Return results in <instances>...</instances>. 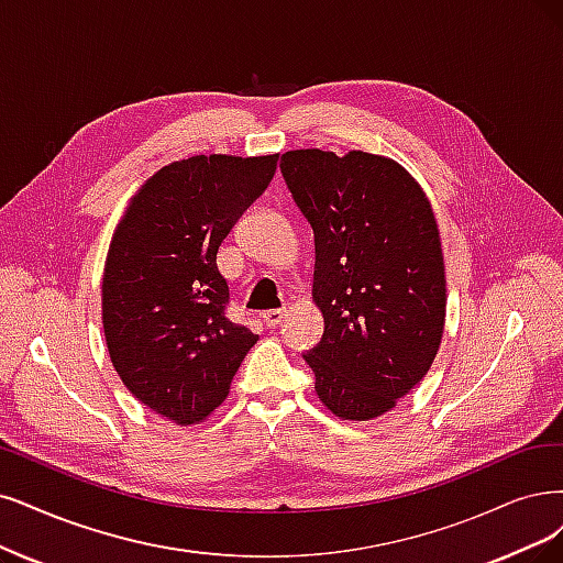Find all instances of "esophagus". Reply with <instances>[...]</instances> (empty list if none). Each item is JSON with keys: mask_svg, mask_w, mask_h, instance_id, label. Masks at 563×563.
I'll use <instances>...</instances> for the list:
<instances>
[{"mask_svg": "<svg viewBox=\"0 0 563 563\" xmlns=\"http://www.w3.org/2000/svg\"><path fill=\"white\" fill-rule=\"evenodd\" d=\"M283 318H285V308H271V310H264V313H262V320L266 322V327L280 324Z\"/></svg>", "mask_w": 563, "mask_h": 563, "instance_id": "obj_1", "label": "esophagus"}]
</instances>
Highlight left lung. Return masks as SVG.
<instances>
[{
	"label": "left lung",
	"mask_w": 563,
	"mask_h": 563,
	"mask_svg": "<svg viewBox=\"0 0 563 563\" xmlns=\"http://www.w3.org/2000/svg\"><path fill=\"white\" fill-rule=\"evenodd\" d=\"M283 178L316 234L313 299L324 334L303 352L336 418H380L433 364L445 329V264L431 203L399 162L306 148Z\"/></svg>",
	"instance_id": "8db88e82"
}]
</instances>
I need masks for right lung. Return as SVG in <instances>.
Wrapping results in <instances>:
<instances>
[{
	"instance_id": "1",
	"label": "right lung",
	"mask_w": 563,
	"mask_h": 563,
	"mask_svg": "<svg viewBox=\"0 0 563 563\" xmlns=\"http://www.w3.org/2000/svg\"><path fill=\"white\" fill-rule=\"evenodd\" d=\"M278 155H195L151 176L115 227L101 283L111 362L134 397L176 424L206 420L257 334L227 318L218 250L271 183Z\"/></svg>"
}]
</instances>
